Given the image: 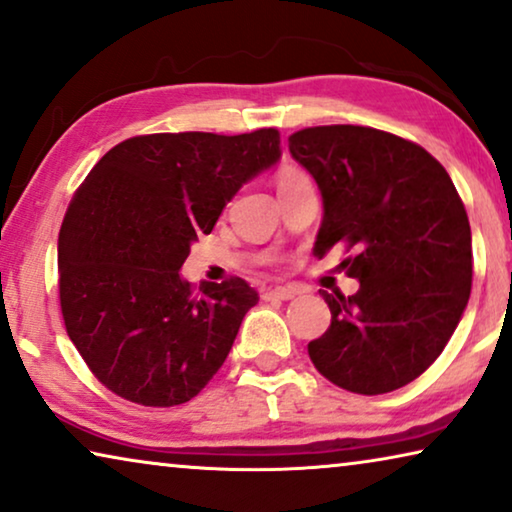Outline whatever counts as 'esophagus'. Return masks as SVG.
Wrapping results in <instances>:
<instances>
[{
  "instance_id": "34e87169",
  "label": "esophagus",
  "mask_w": 512,
  "mask_h": 512,
  "mask_svg": "<svg viewBox=\"0 0 512 512\" xmlns=\"http://www.w3.org/2000/svg\"><path fill=\"white\" fill-rule=\"evenodd\" d=\"M295 295H300L298 286H274L263 293L265 300H293Z\"/></svg>"
}]
</instances>
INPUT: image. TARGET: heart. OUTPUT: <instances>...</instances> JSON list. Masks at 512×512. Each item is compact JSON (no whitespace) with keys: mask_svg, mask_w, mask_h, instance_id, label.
<instances>
[{"mask_svg":"<svg viewBox=\"0 0 512 512\" xmlns=\"http://www.w3.org/2000/svg\"><path fill=\"white\" fill-rule=\"evenodd\" d=\"M302 180H307V175L302 173V170L295 168V166H284V168L279 170V175H277V184H279V189H281V187H288V184L302 182Z\"/></svg>","mask_w":512,"mask_h":512,"instance_id":"obj_1","label":"heart"}]
</instances>
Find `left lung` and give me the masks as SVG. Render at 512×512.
<instances>
[{
    "instance_id": "1",
    "label": "left lung",
    "mask_w": 512,
    "mask_h": 512,
    "mask_svg": "<svg viewBox=\"0 0 512 512\" xmlns=\"http://www.w3.org/2000/svg\"><path fill=\"white\" fill-rule=\"evenodd\" d=\"M288 150L323 196L314 254L344 244L358 293H321L330 328L309 342L325 379L358 395L425 372L471 295V226L450 175L427 150L372 127L295 131Z\"/></svg>"
}]
</instances>
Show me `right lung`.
I'll list each match as a JSON object with an SVG mask.
<instances>
[{"label": "right lung", "mask_w": 512, "mask_h": 512, "mask_svg": "<svg viewBox=\"0 0 512 512\" xmlns=\"http://www.w3.org/2000/svg\"><path fill=\"white\" fill-rule=\"evenodd\" d=\"M281 157L279 131L150 133L103 154L59 228L66 332L108 390L143 406L201 392L258 302L247 281L180 277L191 244Z\"/></svg>", "instance_id": "1"}]
</instances>
